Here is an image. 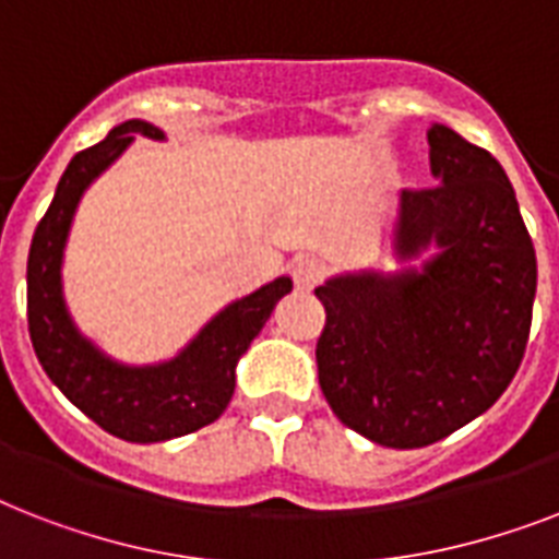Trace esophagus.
I'll return each instance as SVG.
<instances>
[{
    "mask_svg": "<svg viewBox=\"0 0 559 559\" xmlns=\"http://www.w3.org/2000/svg\"><path fill=\"white\" fill-rule=\"evenodd\" d=\"M289 272H293V281H296L298 289H313L324 278V263L313 254H301V258L293 261Z\"/></svg>",
    "mask_w": 559,
    "mask_h": 559,
    "instance_id": "obj_1",
    "label": "esophagus"
}]
</instances>
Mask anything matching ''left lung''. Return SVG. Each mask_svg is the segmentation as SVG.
<instances>
[{
    "mask_svg": "<svg viewBox=\"0 0 559 559\" xmlns=\"http://www.w3.org/2000/svg\"><path fill=\"white\" fill-rule=\"evenodd\" d=\"M438 186L400 193V272H345L316 287V345L333 415L368 441L417 450L485 415L520 371L537 254L511 179L487 151L429 127Z\"/></svg>",
    "mask_w": 559,
    "mask_h": 559,
    "instance_id": "left-lung-1",
    "label": "left lung"
}]
</instances>
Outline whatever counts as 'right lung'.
Instances as JSON below:
<instances>
[{"label": "right lung", "mask_w": 559, "mask_h": 559, "mask_svg": "<svg viewBox=\"0 0 559 559\" xmlns=\"http://www.w3.org/2000/svg\"><path fill=\"white\" fill-rule=\"evenodd\" d=\"M135 135L162 142L147 121H124L104 142L69 162L55 200L39 219L28 252V333L48 380L100 429L133 443L170 441L214 424L235 394V368L281 298L293 289L275 278L252 296L223 307L174 359L124 366L92 345L63 298V252L83 191L133 144Z\"/></svg>", "instance_id": "1"}]
</instances>
